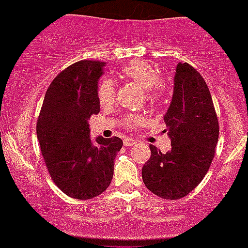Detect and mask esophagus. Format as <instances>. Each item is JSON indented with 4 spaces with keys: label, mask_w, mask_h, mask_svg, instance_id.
I'll return each instance as SVG.
<instances>
[{
    "label": "esophagus",
    "mask_w": 248,
    "mask_h": 248,
    "mask_svg": "<svg viewBox=\"0 0 248 248\" xmlns=\"http://www.w3.org/2000/svg\"><path fill=\"white\" fill-rule=\"evenodd\" d=\"M136 144V140L134 139H130V138H126V139H124V146H133V145Z\"/></svg>",
    "instance_id": "34e87169"
}]
</instances>
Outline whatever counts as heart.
<instances>
[{"label":"heart","mask_w":248,"mask_h":248,"mask_svg":"<svg viewBox=\"0 0 248 248\" xmlns=\"http://www.w3.org/2000/svg\"><path fill=\"white\" fill-rule=\"evenodd\" d=\"M122 76L144 88L147 102L152 106L161 103L167 93V87L165 82L160 79L157 70L145 61L138 60L126 63L122 69ZM97 94H98L99 103L102 106L112 104L115 97V86L112 79H103L99 83ZM145 122H146V117L141 114H129L124 118V124L131 129L141 125Z\"/></svg>","instance_id":"1"}]
</instances>
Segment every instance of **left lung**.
<instances>
[{
	"label": "left lung",
	"mask_w": 248,
	"mask_h": 248,
	"mask_svg": "<svg viewBox=\"0 0 248 248\" xmlns=\"http://www.w3.org/2000/svg\"><path fill=\"white\" fill-rule=\"evenodd\" d=\"M173 96L165 123L171 151L162 154L150 145L151 156L142 167L147 189L165 199H179L202 182L215 155L219 122L205 81L187 62H179Z\"/></svg>",
	"instance_id": "left-lung-1"
}]
</instances>
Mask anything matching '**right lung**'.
<instances>
[{
  "label": "right lung",
  "instance_id": "right-lung-1",
  "mask_svg": "<svg viewBox=\"0 0 248 248\" xmlns=\"http://www.w3.org/2000/svg\"><path fill=\"white\" fill-rule=\"evenodd\" d=\"M106 63L81 60L50 83L36 122L42 155L54 183L71 198L92 199L109 187L114 158L123 146L118 136L96 144L90 138L91 115L99 113L98 79Z\"/></svg>",
  "mask_w": 248,
  "mask_h": 248
}]
</instances>
